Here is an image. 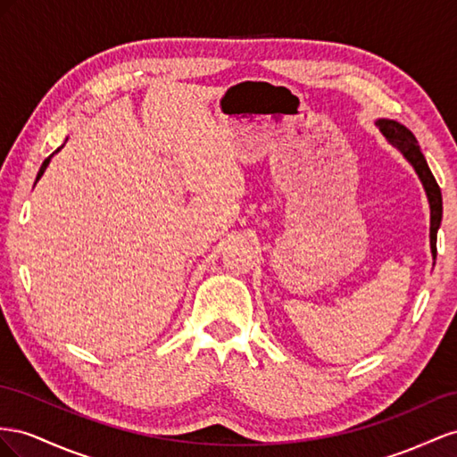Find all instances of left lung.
<instances>
[{
	"instance_id": "1",
	"label": "left lung",
	"mask_w": 457,
	"mask_h": 457,
	"mask_svg": "<svg viewBox=\"0 0 457 457\" xmlns=\"http://www.w3.org/2000/svg\"><path fill=\"white\" fill-rule=\"evenodd\" d=\"M377 126L381 128L385 137L393 143L396 149H400V153L413 164L417 176H420L423 181L428 203H431V251H433V256L436 258V233H438L440 220H442V193H440L436 179L425 161V156L420 149V143H417L415 136L406 126H402L395 120H379L377 122Z\"/></svg>"
}]
</instances>
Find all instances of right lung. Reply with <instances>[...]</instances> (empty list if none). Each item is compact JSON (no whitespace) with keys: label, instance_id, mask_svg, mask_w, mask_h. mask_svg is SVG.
I'll return each instance as SVG.
<instances>
[{"label":"right lung","instance_id":"add662e5","mask_svg":"<svg viewBox=\"0 0 457 457\" xmlns=\"http://www.w3.org/2000/svg\"><path fill=\"white\" fill-rule=\"evenodd\" d=\"M55 153H57V151H55ZM51 156H54V154H49V156H47V159L44 161V164H42V168H40V172H37V178H36V179H40V178H42L44 170H46V168H47V164H49V161H51Z\"/></svg>","mask_w":457,"mask_h":457}]
</instances>
